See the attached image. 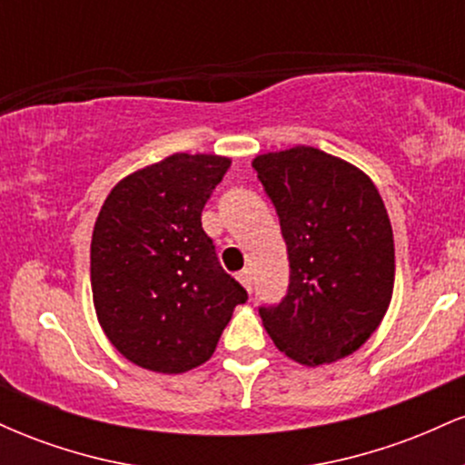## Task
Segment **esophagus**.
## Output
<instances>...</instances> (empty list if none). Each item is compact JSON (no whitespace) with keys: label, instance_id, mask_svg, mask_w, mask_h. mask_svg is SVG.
<instances>
[{"label":"esophagus","instance_id":"obj_1","mask_svg":"<svg viewBox=\"0 0 465 465\" xmlns=\"http://www.w3.org/2000/svg\"><path fill=\"white\" fill-rule=\"evenodd\" d=\"M238 282L251 292V288H253V282H251V271H249V269L240 271V273H238Z\"/></svg>","mask_w":465,"mask_h":465}]
</instances>
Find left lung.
Masks as SVG:
<instances>
[{"label":"left lung","mask_w":465,"mask_h":465,"mask_svg":"<svg viewBox=\"0 0 465 465\" xmlns=\"http://www.w3.org/2000/svg\"><path fill=\"white\" fill-rule=\"evenodd\" d=\"M280 216L291 284L260 306L275 348L306 367L345 359L376 332L396 277L393 232L373 181L312 146L251 163Z\"/></svg>","instance_id":"1"}]
</instances>
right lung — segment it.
Segmentation results:
<instances>
[{
    "instance_id": "obj_1",
    "label": "right lung",
    "mask_w": 465,
    "mask_h": 465,
    "mask_svg": "<svg viewBox=\"0 0 465 465\" xmlns=\"http://www.w3.org/2000/svg\"><path fill=\"white\" fill-rule=\"evenodd\" d=\"M232 159L174 153L106 196L92 236V292L106 339L143 370L210 361L247 291L223 271L201 212Z\"/></svg>"
}]
</instances>
